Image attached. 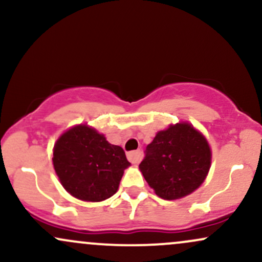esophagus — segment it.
I'll return each mask as SVG.
<instances>
[{
  "mask_svg": "<svg viewBox=\"0 0 262 262\" xmlns=\"http://www.w3.org/2000/svg\"><path fill=\"white\" fill-rule=\"evenodd\" d=\"M128 159L132 164H139L141 160V151L137 150V151H132L128 154Z\"/></svg>",
  "mask_w": 262,
  "mask_h": 262,
  "instance_id": "34e87169",
  "label": "esophagus"
}]
</instances>
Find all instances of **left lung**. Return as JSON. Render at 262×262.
Here are the masks:
<instances>
[{
    "label": "left lung",
    "instance_id": "left-lung-1",
    "mask_svg": "<svg viewBox=\"0 0 262 262\" xmlns=\"http://www.w3.org/2000/svg\"><path fill=\"white\" fill-rule=\"evenodd\" d=\"M212 152L209 144L193 125L177 123L155 135L146 146L139 169L162 200H179L206 180Z\"/></svg>",
    "mask_w": 262,
    "mask_h": 262
}]
</instances>
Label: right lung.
<instances>
[{
	"mask_svg": "<svg viewBox=\"0 0 262 262\" xmlns=\"http://www.w3.org/2000/svg\"><path fill=\"white\" fill-rule=\"evenodd\" d=\"M53 164L60 182L71 196L101 202L118 189L130 165L121 146L86 124L66 130L54 145Z\"/></svg>",
	"mask_w": 262,
	"mask_h": 262,
	"instance_id": "1",
	"label": "right lung"
}]
</instances>
